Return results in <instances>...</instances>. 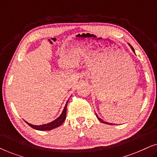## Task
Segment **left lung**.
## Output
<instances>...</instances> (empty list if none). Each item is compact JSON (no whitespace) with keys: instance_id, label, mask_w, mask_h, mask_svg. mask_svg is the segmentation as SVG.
<instances>
[{"instance_id":"left-lung-1","label":"left lung","mask_w":157,"mask_h":157,"mask_svg":"<svg viewBox=\"0 0 157 157\" xmlns=\"http://www.w3.org/2000/svg\"><path fill=\"white\" fill-rule=\"evenodd\" d=\"M128 45H129V46H131V48H132V50L133 51V52H134L135 53V51H134V48H133V47L132 46H131V45L129 44H128ZM96 117H97V119H98V120H99V121H101V122H102V123H104V124H109V125H113V124H109L108 123V122H106V121H103V120L101 119V118H99V117H98V115L97 114H96Z\"/></svg>"}]
</instances>
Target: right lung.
I'll list each match as a JSON object with an SVG mask.
<instances>
[{
  "instance_id": "add662e5",
  "label": "right lung",
  "mask_w": 157,
  "mask_h": 157,
  "mask_svg": "<svg viewBox=\"0 0 157 157\" xmlns=\"http://www.w3.org/2000/svg\"><path fill=\"white\" fill-rule=\"evenodd\" d=\"M68 101L66 102V106L64 107L63 111H62L61 114L59 116V117H58L56 119H55L54 121L50 122L48 124H43V125H33V124L28 123L27 121H25V123H27L29 125L31 126V128H34V129L36 130H39V131H49L51 129H53V128L59 127L63 123V121L66 120V107H67V104Z\"/></svg>"
}]
</instances>
